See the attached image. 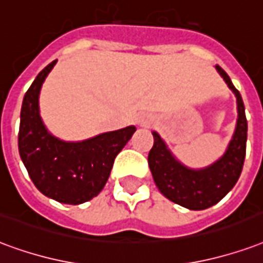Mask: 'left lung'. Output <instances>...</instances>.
Masks as SVG:
<instances>
[{"label": "left lung", "instance_id": "8db88e82", "mask_svg": "<svg viewBox=\"0 0 263 263\" xmlns=\"http://www.w3.org/2000/svg\"><path fill=\"white\" fill-rule=\"evenodd\" d=\"M215 68L234 93L238 112L234 134L223 156L203 168L186 167L173 155L160 135L152 132L155 142L149 152L147 163L155 184L167 199L190 211H203L221 201L240 178L246 159L248 125L244 103L230 77L219 65Z\"/></svg>", "mask_w": 263, "mask_h": 263}]
</instances>
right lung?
<instances>
[{"label": "right lung", "mask_w": 263, "mask_h": 263, "mask_svg": "<svg viewBox=\"0 0 263 263\" xmlns=\"http://www.w3.org/2000/svg\"><path fill=\"white\" fill-rule=\"evenodd\" d=\"M57 60L39 73L23 97L17 146L30 180L43 195L61 203L79 205L100 194L114 159L137 128L129 125L79 142L54 137L42 120L39 96Z\"/></svg>", "instance_id": "right-lung-1"}]
</instances>
